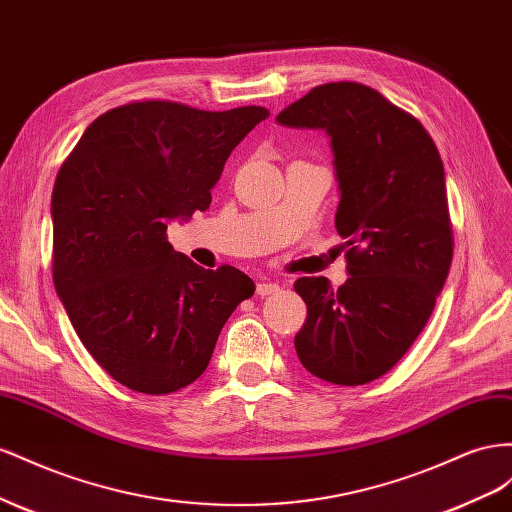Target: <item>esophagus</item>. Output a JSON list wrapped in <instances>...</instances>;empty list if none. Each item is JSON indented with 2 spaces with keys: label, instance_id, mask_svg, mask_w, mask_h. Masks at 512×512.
Returning <instances> with one entry per match:
<instances>
[{
  "label": "esophagus",
  "instance_id": "34e87169",
  "mask_svg": "<svg viewBox=\"0 0 512 512\" xmlns=\"http://www.w3.org/2000/svg\"><path fill=\"white\" fill-rule=\"evenodd\" d=\"M281 287H279V283H272V281H259L257 283V294L264 298V296H270V294H276V291H279Z\"/></svg>",
  "mask_w": 512,
  "mask_h": 512
}]
</instances>
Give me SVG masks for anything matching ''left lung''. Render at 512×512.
Instances as JSON below:
<instances>
[{"instance_id":"1","label":"left lung","mask_w":512,"mask_h":512,"mask_svg":"<svg viewBox=\"0 0 512 512\" xmlns=\"http://www.w3.org/2000/svg\"><path fill=\"white\" fill-rule=\"evenodd\" d=\"M276 122L326 130L341 193L334 225L349 246L345 285H294L309 311L296 354L324 382L369 384L418 339L450 270L440 152L414 115L354 81L313 87Z\"/></svg>"}]
</instances>
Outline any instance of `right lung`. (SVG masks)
I'll use <instances>...</instances> for the list:
<instances>
[{
	"mask_svg": "<svg viewBox=\"0 0 512 512\" xmlns=\"http://www.w3.org/2000/svg\"><path fill=\"white\" fill-rule=\"evenodd\" d=\"M264 107L201 111L141 100L102 113L57 173L53 283L72 328L115 382L175 392L206 371L218 334L255 283L206 270L167 242V223L208 210L233 148Z\"/></svg>",
	"mask_w": 512,
	"mask_h": 512,
	"instance_id": "add662e5",
	"label": "right lung"
}]
</instances>
